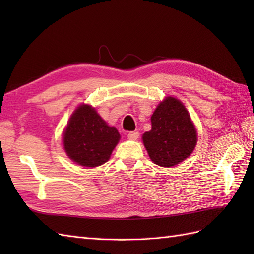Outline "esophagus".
<instances>
[{
	"instance_id": "esophagus-1",
	"label": "esophagus",
	"mask_w": 254,
	"mask_h": 254,
	"mask_svg": "<svg viewBox=\"0 0 254 254\" xmlns=\"http://www.w3.org/2000/svg\"><path fill=\"white\" fill-rule=\"evenodd\" d=\"M138 136H139V134L136 131H133V132H130L127 134V138L131 139V141H136Z\"/></svg>"
}]
</instances>
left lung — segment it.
Here are the masks:
<instances>
[{
  "mask_svg": "<svg viewBox=\"0 0 254 254\" xmlns=\"http://www.w3.org/2000/svg\"><path fill=\"white\" fill-rule=\"evenodd\" d=\"M152 130L143 134V143L153 163L172 167L188 158L194 150L197 134L187 108L182 102L167 97L156 108Z\"/></svg>",
  "mask_w": 254,
  "mask_h": 254,
  "instance_id": "obj_1",
  "label": "left lung"
}]
</instances>
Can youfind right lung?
Here are the masks:
<instances>
[{"instance_id": "1", "label": "right lung", "mask_w": 254, "mask_h": 254, "mask_svg": "<svg viewBox=\"0 0 254 254\" xmlns=\"http://www.w3.org/2000/svg\"><path fill=\"white\" fill-rule=\"evenodd\" d=\"M116 127H109L89 105L73 112L63 132V146L69 159L94 168L107 163L120 139Z\"/></svg>"}]
</instances>
